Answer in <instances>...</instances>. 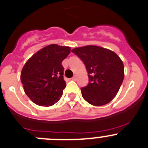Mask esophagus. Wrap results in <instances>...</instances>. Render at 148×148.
I'll use <instances>...</instances> for the list:
<instances>
[{
    "instance_id": "esophagus-1",
    "label": "esophagus",
    "mask_w": 148,
    "mask_h": 148,
    "mask_svg": "<svg viewBox=\"0 0 148 148\" xmlns=\"http://www.w3.org/2000/svg\"><path fill=\"white\" fill-rule=\"evenodd\" d=\"M71 79H73V80H76V79H77V76H74V77H72V78H71Z\"/></svg>"
}]
</instances>
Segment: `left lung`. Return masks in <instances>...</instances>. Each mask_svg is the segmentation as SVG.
<instances>
[{
    "label": "left lung",
    "instance_id": "obj_1",
    "mask_svg": "<svg viewBox=\"0 0 148 148\" xmlns=\"http://www.w3.org/2000/svg\"><path fill=\"white\" fill-rule=\"evenodd\" d=\"M82 60L89 82L81 88L83 99L94 106L105 105L118 93L124 79L123 61L115 52L93 45L71 50Z\"/></svg>",
    "mask_w": 148,
    "mask_h": 148
}]
</instances>
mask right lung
<instances>
[{"instance_id": "obj_1", "label": "right lung", "mask_w": 148, "mask_h": 148, "mask_svg": "<svg viewBox=\"0 0 148 148\" xmlns=\"http://www.w3.org/2000/svg\"><path fill=\"white\" fill-rule=\"evenodd\" d=\"M69 47L50 45L30 58L21 72L25 93L38 106L55 104L66 86L61 63L70 53Z\"/></svg>"}]
</instances>
